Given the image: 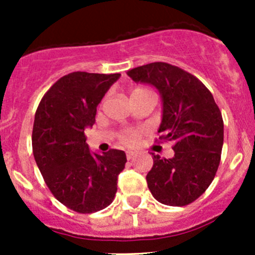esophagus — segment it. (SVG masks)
<instances>
[{
  "mask_svg": "<svg viewBox=\"0 0 255 255\" xmlns=\"http://www.w3.org/2000/svg\"><path fill=\"white\" fill-rule=\"evenodd\" d=\"M135 155H137V153H135V151H133V150H128L127 151V159H128V160L133 159Z\"/></svg>",
  "mask_w": 255,
  "mask_h": 255,
  "instance_id": "obj_1",
  "label": "esophagus"
}]
</instances>
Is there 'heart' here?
<instances>
[{
	"label": "heart",
	"instance_id": "obj_1",
	"mask_svg": "<svg viewBox=\"0 0 255 255\" xmlns=\"http://www.w3.org/2000/svg\"><path fill=\"white\" fill-rule=\"evenodd\" d=\"M142 94H150L148 90L140 89V87H135L130 91V97L135 96V95H142ZM135 139H137V133L133 132V130H126L122 134V140L127 144H133L135 143Z\"/></svg>",
	"mask_w": 255,
	"mask_h": 255
}]
</instances>
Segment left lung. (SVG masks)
I'll return each mask as SVG.
<instances>
[{"label":"left lung","mask_w":255,"mask_h":255,"mask_svg":"<svg viewBox=\"0 0 255 255\" xmlns=\"http://www.w3.org/2000/svg\"><path fill=\"white\" fill-rule=\"evenodd\" d=\"M134 82L159 91L163 115L160 139L174 143V156H153L146 182L154 199L185 206L199 199L212 182L221 160L223 120L208 89L187 71L168 63H150L127 71Z\"/></svg>","instance_id":"obj_1"}]
</instances>
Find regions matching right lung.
<instances>
[{
  "mask_svg": "<svg viewBox=\"0 0 255 255\" xmlns=\"http://www.w3.org/2000/svg\"><path fill=\"white\" fill-rule=\"evenodd\" d=\"M121 74L75 71L59 79L43 96L34 117L33 155L58 201L79 213L112 204L126 153L90 150L85 129L95 123L97 106Z\"/></svg>",
  "mask_w": 255,
  "mask_h": 255,
  "instance_id": "1",
  "label": "right lung"
}]
</instances>
